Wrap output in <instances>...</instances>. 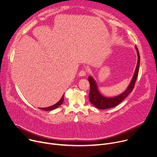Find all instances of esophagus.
Listing matches in <instances>:
<instances>
[{"label":"esophagus","mask_w":157,"mask_h":157,"mask_svg":"<svg viewBox=\"0 0 157 157\" xmlns=\"http://www.w3.org/2000/svg\"><path fill=\"white\" fill-rule=\"evenodd\" d=\"M86 75V71L84 70L80 71V72L79 73V76H84Z\"/></svg>","instance_id":"34e87169"}]
</instances>
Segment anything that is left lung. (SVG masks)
Masks as SVG:
<instances>
[{"label":"left lung","instance_id":"obj_1","mask_svg":"<svg viewBox=\"0 0 157 157\" xmlns=\"http://www.w3.org/2000/svg\"><path fill=\"white\" fill-rule=\"evenodd\" d=\"M137 55H138V62L137 64L136 69L134 73V75L131 81V82L127 89L121 95L114 97V98H105L102 96L98 89V86L96 85V82L93 79V78L91 76L88 78V81L90 84V92L89 94V101L92 103L96 107L100 109H106L108 108H112L116 107L119 104H120L122 101H124L127 96L132 91L133 89L135 86V83L138 76L139 70V66H140V55L139 52L137 47H136Z\"/></svg>","mask_w":157,"mask_h":157}]
</instances>
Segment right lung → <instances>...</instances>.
I'll return each instance as SVG.
<instances>
[{"instance_id":"1","label":"right lung","mask_w":157,"mask_h":157,"mask_svg":"<svg viewBox=\"0 0 157 157\" xmlns=\"http://www.w3.org/2000/svg\"><path fill=\"white\" fill-rule=\"evenodd\" d=\"M63 101H64V95L61 97V99L56 103V104H55V105H52V106H50V107H45V108H40V109H41V110H48V111H49V110H54V109H56L58 107H59L60 105H61L62 104H63Z\"/></svg>"}]
</instances>
